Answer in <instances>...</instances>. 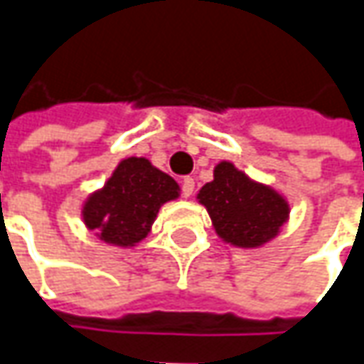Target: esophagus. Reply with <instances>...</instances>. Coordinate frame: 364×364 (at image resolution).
I'll use <instances>...</instances> for the list:
<instances>
[{"mask_svg": "<svg viewBox=\"0 0 364 364\" xmlns=\"http://www.w3.org/2000/svg\"><path fill=\"white\" fill-rule=\"evenodd\" d=\"M180 188H182V196L184 198H190L192 194H194V178H184L182 180V184H180Z\"/></svg>", "mask_w": 364, "mask_h": 364, "instance_id": "esophagus-1", "label": "esophagus"}]
</instances>
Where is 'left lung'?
Segmentation results:
<instances>
[{"mask_svg": "<svg viewBox=\"0 0 364 364\" xmlns=\"http://www.w3.org/2000/svg\"><path fill=\"white\" fill-rule=\"evenodd\" d=\"M198 200L206 206L218 237L237 247H259L272 241L289 215L282 194L253 182L231 161L218 164L215 180L200 188Z\"/></svg>", "mask_w": 364, "mask_h": 364, "instance_id": "1", "label": "left lung"}]
</instances>
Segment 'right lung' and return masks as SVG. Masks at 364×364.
Returning a JSON list of instances; mask_svg holds the SVG:
<instances>
[{"label":"right lung","instance_id":"add662e5","mask_svg":"<svg viewBox=\"0 0 364 364\" xmlns=\"http://www.w3.org/2000/svg\"><path fill=\"white\" fill-rule=\"evenodd\" d=\"M178 196L174 178L154 168L146 158H127L105 186L87 198L82 220L101 241L133 247L146 239L161 204Z\"/></svg>","mask_w":364,"mask_h":364}]
</instances>
